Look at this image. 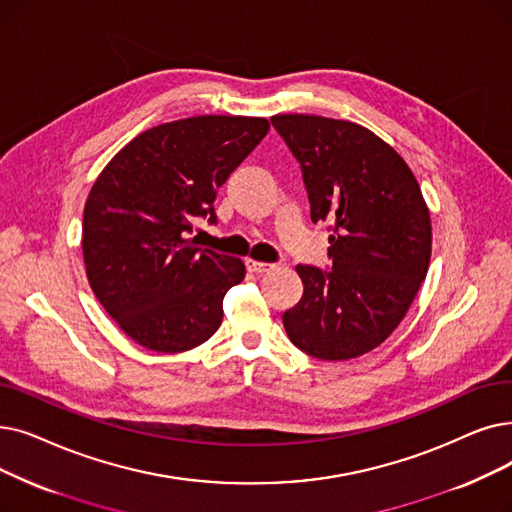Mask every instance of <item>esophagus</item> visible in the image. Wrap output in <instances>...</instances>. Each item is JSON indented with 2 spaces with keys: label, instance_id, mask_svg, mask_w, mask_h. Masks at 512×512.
Returning <instances> with one entry per match:
<instances>
[{
  "label": "esophagus",
  "instance_id": "1",
  "mask_svg": "<svg viewBox=\"0 0 512 512\" xmlns=\"http://www.w3.org/2000/svg\"><path fill=\"white\" fill-rule=\"evenodd\" d=\"M247 270L253 274H265L274 270L272 263H265V261H255V259H247Z\"/></svg>",
  "mask_w": 512,
  "mask_h": 512
}]
</instances>
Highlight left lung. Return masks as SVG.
<instances>
[{"label":"left lung","instance_id":"1","mask_svg":"<svg viewBox=\"0 0 512 512\" xmlns=\"http://www.w3.org/2000/svg\"><path fill=\"white\" fill-rule=\"evenodd\" d=\"M272 125L301 165L311 221H328L332 270L297 265L301 301L286 335L318 360L379 347L404 320L431 259V215L414 173L370 129L318 115Z\"/></svg>","mask_w":512,"mask_h":512}]
</instances>
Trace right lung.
Returning a JSON list of instances; mask_svg holds the SVG:
<instances>
[{"instance_id": "right-lung-1", "label": "right lung", "mask_w": 512, "mask_h": 512, "mask_svg": "<svg viewBox=\"0 0 512 512\" xmlns=\"http://www.w3.org/2000/svg\"><path fill=\"white\" fill-rule=\"evenodd\" d=\"M270 131L268 119L203 115L163 123L125 144L83 211V261L102 307L129 339L180 353L213 337L242 259L196 247L188 234Z\"/></svg>"}]
</instances>
